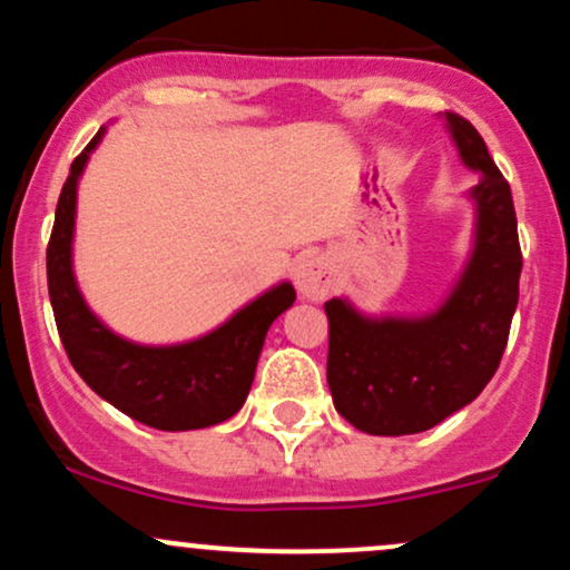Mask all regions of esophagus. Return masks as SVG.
<instances>
[{"instance_id": "esophagus-1", "label": "esophagus", "mask_w": 570, "mask_h": 570, "mask_svg": "<svg viewBox=\"0 0 570 570\" xmlns=\"http://www.w3.org/2000/svg\"><path fill=\"white\" fill-rule=\"evenodd\" d=\"M294 281H297L299 294L307 299H324L332 286H335L330 259L322 257V254H311V257H305L303 263L297 265Z\"/></svg>"}]
</instances>
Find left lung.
Here are the masks:
<instances>
[{
	"instance_id": "8db88e82",
	"label": "left lung",
	"mask_w": 570,
	"mask_h": 570,
	"mask_svg": "<svg viewBox=\"0 0 570 570\" xmlns=\"http://www.w3.org/2000/svg\"><path fill=\"white\" fill-rule=\"evenodd\" d=\"M444 117L463 163L480 171L474 254L448 303L423 318H364L345 299L324 303L326 383L340 415L367 434H421L474 402L512 326L522 271L512 189L472 122Z\"/></svg>"
}]
</instances>
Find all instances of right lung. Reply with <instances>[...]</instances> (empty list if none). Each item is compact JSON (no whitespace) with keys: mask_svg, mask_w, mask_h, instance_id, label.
Instances as JSON below:
<instances>
[{"mask_svg":"<svg viewBox=\"0 0 570 570\" xmlns=\"http://www.w3.org/2000/svg\"><path fill=\"white\" fill-rule=\"evenodd\" d=\"M101 134L104 128L71 163L56 206L48 292L58 335L77 375L134 421L160 431L214 426L246 402L267 330L297 294L292 284H278L212 335L168 348H147L112 335L88 311L71 273L77 179Z\"/></svg>","mask_w":570,"mask_h":570,"instance_id":"right-lung-1","label":"right lung"}]
</instances>
